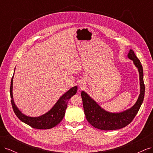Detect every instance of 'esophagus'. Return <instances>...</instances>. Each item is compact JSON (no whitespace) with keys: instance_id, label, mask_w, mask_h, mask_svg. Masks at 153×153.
Listing matches in <instances>:
<instances>
[{"instance_id":"34e87169","label":"esophagus","mask_w":153,"mask_h":153,"mask_svg":"<svg viewBox=\"0 0 153 153\" xmlns=\"http://www.w3.org/2000/svg\"><path fill=\"white\" fill-rule=\"evenodd\" d=\"M82 85V84H81V85Z\"/></svg>"}]
</instances>
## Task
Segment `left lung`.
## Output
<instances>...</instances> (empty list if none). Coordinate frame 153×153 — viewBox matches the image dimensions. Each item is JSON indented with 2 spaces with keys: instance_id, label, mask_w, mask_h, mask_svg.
Masks as SVG:
<instances>
[{
  "instance_id": "obj_1",
  "label": "left lung",
  "mask_w": 153,
  "mask_h": 153,
  "mask_svg": "<svg viewBox=\"0 0 153 153\" xmlns=\"http://www.w3.org/2000/svg\"><path fill=\"white\" fill-rule=\"evenodd\" d=\"M128 57L132 60L137 68L140 77V94L137 102L131 108L119 113L108 112L101 108L85 92L82 91L81 92L86 119L92 126L97 129L102 130H114L126 126L136 116L142 104L145 94L142 66L132 50H129Z\"/></svg>"
}]
</instances>
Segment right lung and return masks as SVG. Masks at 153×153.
Returning a JSON list of instances; mask_svg holds the SVG:
<instances>
[{
	"label": "right lung",
	"instance_id": "right-lung-1",
	"mask_svg": "<svg viewBox=\"0 0 153 153\" xmlns=\"http://www.w3.org/2000/svg\"><path fill=\"white\" fill-rule=\"evenodd\" d=\"M13 76L11 78V86H10V95L11 102L14 112L16 114L18 118L21 121L29 125L30 126L36 129H47L55 127L62 121L64 115H65L66 109L68 106V102L71 97L75 95L77 92V86L73 87L65 94H64L61 98L59 99L57 103L50 109L48 112L41 115L39 117H32L27 116L22 114L20 110L17 108L15 104L13 97Z\"/></svg>",
	"mask_w": 153,
	"mask_h": 153
}]
</instances>
